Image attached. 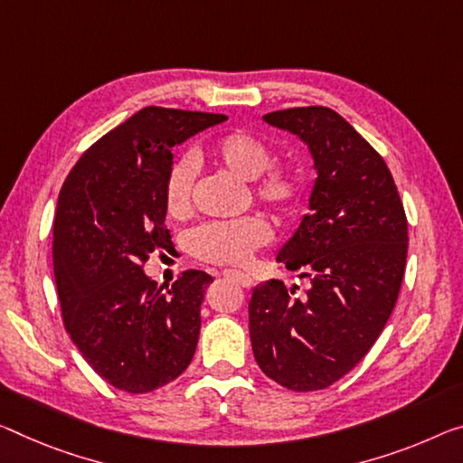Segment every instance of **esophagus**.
Returning a JSON list of instances; mask_svg holds the SVG:
<instances>
[{
	"instance_id": "esophagus-1",
	"label": "esophagus",
	"mask_w": 463,
	"mask_h": 463,
	"mask_svg": "<svg viewBox=\"0 0 463 463\" xmlns=\"http://www.w3.org/2000/svg\"><path fill=\"white\" fill-rule=\"evenodd\" d=\"M223 277H225V279H232V281L240 283L241 288H252V279H250V275H246V273L232 271V269H227V271H223Z\"/></svg>"
}]
</instances>
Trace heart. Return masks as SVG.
<instances>
[{
	"mask_svg": "<svg viewBox=\"0 0 463 463\" xmlns=\"http://www.w3.org/2000/svg\"><path fill=\"white\" fill-rule=\"evenodd\" d=\"M211 159L240 180L252 182V196L275 217H289L300 209L304 182L286 163L271 161L265 140L248 132H230L213 140ZM196 180V161L182 155L167 167L163 184V203L169 217L182 219L192 209V188ZM269 240L267 225L256 217L236 222H215L196 227L188 238L190 252L213 265H244L254 250Z\"/></svg>",
	"mask_w": 463,
	"mask_h": 463,
	"instance_id": "obj_1",
	"label": "heart"
}]
</instances>
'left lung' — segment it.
<instances>
[{
    "label": "left lung",
    "instance_id": "1",
    "mask_svg": "<svg viewBox=\"0 0 463 463\" xmlns=\"http://www.w3.org/2000/svg\"><path fill=\"white\" fill-rule=\"evenodd\" d=\"M300 137L317 167L308 215L277 262L308 289L265 281L252 291V352L269 379L318 391L347 374L379 339L400 296L408 219L387 163L337 111L321 105L267 113Z\"/></svg>",
    "mask_w": 463,
    "mask_h": 463
}]
</instances>
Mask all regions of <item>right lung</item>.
Here are the masks:
<instances>
[{
	"label": "right lung",
	"instance_id": "add662e5",
	"mask_svg": "<svg viewBox=\"0 0 463 463\" xmlns=\"http://www.w3.org/2000/svg\"><path fill=\"white\" fill-rule=\"evenodd\" d=\"M222 113L145 108L84 151L60 190L53 273L63 326L101 379L148 393L186 371L213 277L188 269L159 288L142 267L167 250L163 184L172 148Z\"/></svg>",
	"mask_w": 463,
	"mask_h": 463
}]
</instances>
